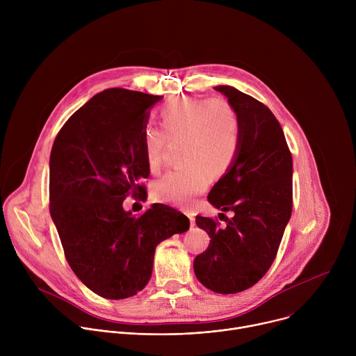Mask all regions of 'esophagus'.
<instances>
[{"label": "esophagus", "mask_w": 356, "mask_h": 356, "mask_svg": "<svg viewBox=\"0 0 356 356\" xmlns=\"http://www.w3.org/2000/svg\"><path fill=\"white\" fill-rule=\"evenodd\" d=\"M186 216H187L188 220H190V225L194 227V225H195V220H194V217H193V213H191V211H186Z\"/></svg>", "instance_id": "esophagus-1"}]
</instances>
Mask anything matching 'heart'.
<instances>
[{
  "mask_svg": "<svg viewBox=\"0 0 356 356\" xmlns=\"http://www.w3.org/2000/svg\"><path fill=\"white\" fill-rule=\"evenodd\" d=\"M159 122L162 131L147 127L142 132L147 170L161 169L166 140L181 139L179 158L184 166L155 181L152 195L168 204H190L207 188L210 175L222 176L234 165L242 138L241 117L225 98H177L163 104Z\"/></svg>",
  "mask_w": 356,
  "mask_h": 356,
  "instance_id": "b5f03b06",
  "label": "heart"
}]
</instances>
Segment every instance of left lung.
I'll return each instance as SVG.
<instances>
[{
    "instance_id": "1",
    "label": "left lung",
    "mask_w": 356,
    "mask_h": 356,
    "mask_svg": "<svg viewBox=\"0 0 356 356\" xmlns=\"http://www.w3.org/2000/svg\"><path fill=\"white\" fill-rule=\"evenodd\" d=\"M214 88L236 108L242 138L234 165L207 198L234 217L220 213L222 227L213 218L195 217L197 227L211 239L193 266L202 286L234 294L258 283L276 258L291 216L293 161L283 129L265 104L231 86Z\"/></svg>"
}]
</instances>
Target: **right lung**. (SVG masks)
<instances>
[{"mask_svg": "<svg viewBox=\"0 0 356 356\" xmlns=\"http://www.w3.org/2000/svg\"><path fill=\"white\" fill-rule=\"evenodd\" d=\"M162 95L125 88L95 94L59 131L49 162V201L65 257L95 294L121 300L149 282L156 246L188 229L165 204L140 217L125 211L128 194L145 193L149 176L142 132Z\"/></svg>", "mask_w": 356, "mask_h": 356, "instance_id": "add662e5", "label": "right lung"}]
</instances>
